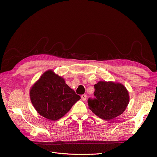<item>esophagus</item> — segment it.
Here are the masks:
<instances>
[{
	"instance_id": "obj_1",
	"label": "esophagus",
	"mask_w": 157,
	"mask_h": 157,
	"mask_svg": "<svg viewBox=\"0 0 157 157\" xmlns=\"http://www.w3.org/2000/svg\"><path fill=\"white\" fill-rule=\"evenodd\" d=\"M81 99L83 100V101H85L86 99V95H85V94H83V95H81Z\"/></svg>"
}]
</instances>
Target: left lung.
<instances>
[{
	"label": "left lung",
	"mask_w": 157,
	"mask_h": 157,
	"mask_svg": "<svg viewBox=\"0 0 157 157\" xmlns=\"http://www.w3.org/2000/svg\"><path fill=\"white\" fill-rule=\"evenodd\" d=\"M95 98H89L90 109L100 118L111 120L121 114L128 104L129 95L121 83L99 81L94 85Z\"/></svg>",
	"instance_id": "1"
}]
</instances>
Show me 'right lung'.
I'll return each mask as SVG.
<instances>
[{
    "label": "right lung",
    "mask_w": 157,
    "mask_h": 157,
    "mask_svg": "<svg viewBox=\"0 0 157 157\" xmlns=\"http://www.w3.org/2000/svg\"><path fill=\"white\" fill-rule=\"evenodd\" d=\"M31 102L37 113L50 120H58L81 97L52 70L45 72L30 91Z\"/></svg>",
    "instance_id": "add662e5"
}]
</instances>
